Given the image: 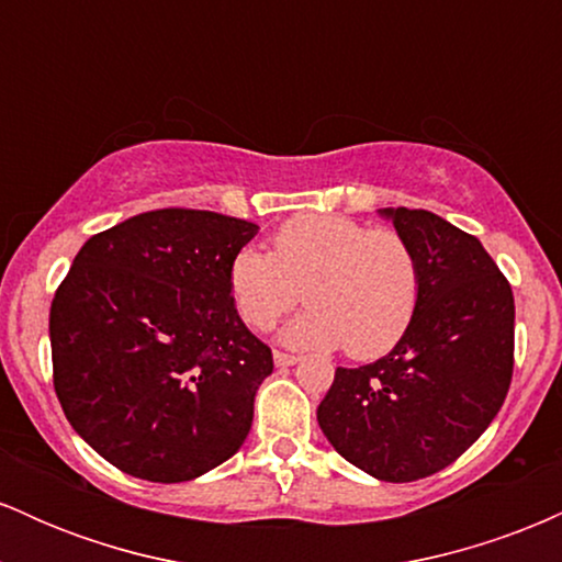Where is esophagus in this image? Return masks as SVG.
Here are the masks:
<instances>
[{
    "instance_id": "34e87169",
    "label": "esophagus",
    "mask_w": 562,
    "mask_h": 562,
    "mask_svg": "<svg viewBox=\"0 0 562 562\" xmlns=\"http://www.w3.org/2000/svg\"><path fill=\"white\" fill-rule=\"evenodd\" d=\"M301 362V357H295V353H288V351H274V364L277 367H290Z\"/></svg>"
}]
</instances>
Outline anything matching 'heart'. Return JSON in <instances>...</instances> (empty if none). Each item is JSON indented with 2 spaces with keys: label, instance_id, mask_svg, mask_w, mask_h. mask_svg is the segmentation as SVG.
<instances>
[{
  "label": "heart",
  "instance_id": "1",
  "mask_svg": "<svg viewBox=\"0 0 562 562\" xmlns=\"http://www.w3.org/2000/svg\"><path fill=\"white\" fill-rule=\"evenodd\" d=\"M229 295L254 330H269L303 301L282 333L295 348H335L353 359L385 353L409 330L423 267L402 232L338 214H306L272 235V254L245 245L229 261Z\"/></svg>",
  "mask_w": 562,
  "mask_h": 562
}]
</instances>
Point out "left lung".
<instances>
[{
  "mask_svg": "<svg viewBox=\"0 0 562 562\" xmlns=\"http://www.w3.org/2000/svg\"><path fill=\"white\" fill-rule=\"evenodd\" d=\"M383 216L420 259V308L391 353L335 370L317 420L351 465L409 483L449 468L505 404L515 301L479 237L423 209H385Z\"/></svg>",
  "mask_w": 562,
  "mask_h": 562,
  "instance_id": "obj_1",
  "label": "left lung"
}]
</instances>
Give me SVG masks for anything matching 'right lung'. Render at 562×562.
I'll return each mask as SVG.
<instances>
[{"mask_svg": "<svg viewBox=\"0 0 562 562\" xmlns=\"http://www.w3.org/2000/svg\"><path fill=\"white\" fill-rule=\"evenodd\" d=\"M256 232L214 211H147L89 237L55 290L63 412L134 479L192 481L248 436L274 362L232 303L229 261Z\"/></svg>", "mask_w": 562, "mask_h": 562, "instance_id": "add662e5", "label": "right lung"}]
</instances>
